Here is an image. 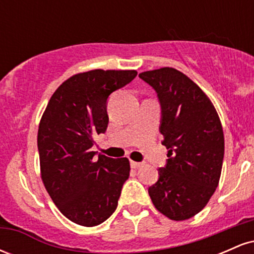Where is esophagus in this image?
Returning a JSON list of instances; mask_svg holds the SVG:
<instances>
[{
  "mask_svg": "<svg viewBox=\"0 0 254 254\" xmlns=\"http://www.w3.org/2000/svg\"><path fill=\"white\" fill-rule=\"evenodd\" d=\"M130 165H131V167H132V168H135V170H137V168H139V167H142V166H143V162H136V161H131V162H130Z\"/></svg>",
  "mask_w": 254,
  "mask_h": 254,
  "instance_id": "1",
  "label": "esophagus"
}]
</instances>
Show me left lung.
Returning a JSON list of instances; mask_svg holds the SVG:
<instances>
[{
	"label": "left lung",
	"mask_w": 254,
	"mask_h": 254,
	"mask_svg": "<svg viewBox=\"0 0 254 254\" xmlns=\"http://www.w3.org/2000/svg\"><path fill=\"white\" fill-rule=\"evenodd\" d=\"M155 90L161 106L160 132L168 149L159 179L148 189L155 208L174 221L198 214L214 194L221 177L224 137L220 118L191 78L174 68L138 75Z\"/></svg>",
	"instance_id": "obj_1"
}]
</instances>
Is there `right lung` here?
I'll use <instances>...</instances> for the list:
<instances>
[{
  "label": "right lung",
  "mask_w": 254,
  "mask_h": 254,
  "mask_svg": "<svg viewBox=\"0 0 254 254\" xmlns=\"http://www.w3.org/2000/svg\"><path fill=\"white\" fill-rule=\"evenodd\" d=\"M136 70L95 69L76 74L54 93L38 130L40 171L46 191L74 223L93 227L115 212L130 174L127 157L95 151L93 136L109 124L110 94L136 77Z\"/></svg>",
  "instance_id": "obj_1"
}]
</instances>
